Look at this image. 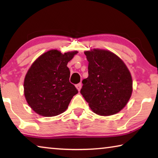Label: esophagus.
<instances>
[{
  "instance_id": "1",
  "label": "esophagus",
  "mask_w": 158,
  "mask_h": 158,
  "mask_svg": "<svg viewBox=\"0 0 158 158\" xmlns=\"http://www.w3.org/2000/svg\"><path fill=\"white\" fill-rule=\"evenodd\" d=\"M81 86H82V84H81V83H79V84H77V85H76L77 89H78L79 91L80 90H81Z\"/></svg>"
}]
</instances>
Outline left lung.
Segmentation results:
<instances>
[{"instance_id": "left-lung-1", "label": "left lung", "mask_w": 158, "mask_h": 158, "mask_svg": "<svg viewBox=\"0 0 158 158\" xmlns=\"http://www.w3.org/2000/svg\"><path fill=\"white\" fill-rule=\"evenodd\" d=\"M89 77L82 81L80 93L93 112L110 116L123 109L132 92L129 69L121 58L109 51L85 52Z\"/></svg>"}]
</instances>
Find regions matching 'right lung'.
<instances>
[{"instance_id": "obj_1", "label": "right lung", "mask_w": 158, "mask_h": 158, "mask_svg": "<svg viewBox=\"0 0 158 158\" xmlns=\"http://www.w3.org/2000/svg\"><path fill=\"white\" fill-rule=\"evenodd\" d=\"M77 52L62 54L50 50L41 55L28 69L24 79V95L34 111L41 116H57L65 111L78 90L69 82L68 63Z\"/></svg>"}]
</instances>
